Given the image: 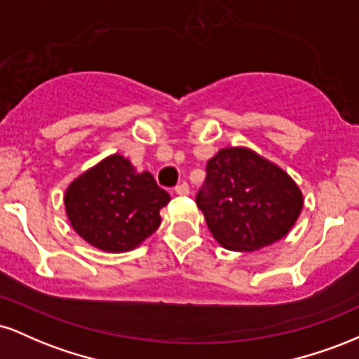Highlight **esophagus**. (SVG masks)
Returning <instances> with one entry per match:
<instances>
[{"label": "esophagus", "instance_id": "obj_1", "mask_svg": "<svg viewBox=\"0 0 359 359\" xmlns=\"http://www.w3.org/2000/svg\"><path fill=\"white\" fill-rule=\"evenodd\" d=\"M175 194H179V196H185V194H189V184L180 182L179 185H175Z\"/></svg>", "mask_w": 359, "mask_h": 359}]
</instances>
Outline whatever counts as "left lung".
<instances>
[{
	"instance_id": "left-lung-1",
	"label": "left lung",
	"mask_w": 359,
	"mask_h": 359,
	"mask_svg": "<svg viewBox=\"0 0 359 359\" xmlns=\"http://www.w3.org/2000/svg\"><path fill=\"white\" fill-rule=\"evenodd\" d=\"M196 203L217 243L255 251L290 231L304 201L282 168L248 148H222L205 165Z\"/></svg>"
}]
</instances>
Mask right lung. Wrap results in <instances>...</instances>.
Here are the masks:
<instances>
[{
    "label": "right lung",
    "mask_w": 359,
    "mask_h": 359,
    "mask_svg": "<svg viewBox=\"0 0 359 359\" xmlns=\"http://www.w3.org/2000/svg\"><path fill=\"white\" fill-rule=\"evenodd\" d=\"M170 201L150 172L137 174L125 156L111 155L69 185L64 203L72 228L102 251L133 250L160 226Z\"/></svg>",
    "instance_id": "right-lung-1"
}]
</instances>
